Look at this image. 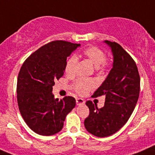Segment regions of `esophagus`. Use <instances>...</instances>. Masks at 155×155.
<instances>
[{"label": "esophagus", "mask_w": 155, "mask_h": 155, "mask_svg": "<svg viewBox=\"0 0 155 155\" xmlns=\"http://www.w3.org/2000/svg\"><path fill=\"white\" fill-rule=\"evenodd\" d=\"M85 103V101H84L82 98H77L76 99V104L78 106H82L84 105Z\"/></svg>", "instance_id": "34e87169"}]
</instances>
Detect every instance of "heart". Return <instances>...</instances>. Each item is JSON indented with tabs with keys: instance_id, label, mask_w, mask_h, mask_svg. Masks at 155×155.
<instances>
[{
	"instance_id": "1",
	"label": "heart",
	"mask_w": 155,
	"mask_h": 155,
	"mask_svg": "<svg viewBox=\"0 0 155 155\" xmlns=\"http://www.w3.org/2000/svg\"><path fill=\"white\" fill-rule=\"evenodd\" d=\"M84 56L87 58L96 67L97 70L104 69L107 67L109 61L105 58V52L101 48L97 46H91L85 49L83 52ZM78 58L75 55H71L68 58L64 66V71L68 75L74 74L76 71ZM94 83L93 81L88 79L81 78L77 80L74 84V91L80 94H85L94 87Z\"/></svg>"
}]
</instances>
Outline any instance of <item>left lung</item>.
<instances>
[{
	"label": "left lung",
	"mask_w": 155,
	"mask_h": 155,
	"mask_svg": "<svg viewBox=\"0 0 155 155\" xmlns=\"http://www.w3.org/2000/svg\"><path fill=\"white\" fill-rule=\"evenodd\" d=\"M111 48L113 68L93 97L104 95V107L86 102L90 114L84 120L87 131L100 138L110 136L123 127L132 115L140 92V77L135 61L119 44L104 41Z\"/></svg>",
	"instance_id": "8db88e82"
}]
</instances>
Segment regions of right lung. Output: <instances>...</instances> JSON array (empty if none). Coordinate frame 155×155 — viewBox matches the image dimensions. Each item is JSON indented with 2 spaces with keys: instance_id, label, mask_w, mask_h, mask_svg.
Instances as JSON below:
<instances>
[{
  "instance_id": "obj_1",
  "label": "right lung",
  "mask_w": 155,
  "mask_h": 155,
  "mask_svg": "<svg viewBox=\"0 0 155 155\" xmlns=\"http://www.w3.org/2000/svg\"><path fill=\"white\" fill-rule=\"evenodd\" d=\"M66 41L48 42L23 62L17 78V103L27 126L41 135H52L62 129L66 116L74 108L72 97L54 99V81L63 76L67 58L80 46Z\"/></svg>"
}]
</instances>
